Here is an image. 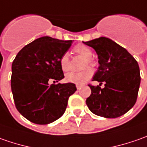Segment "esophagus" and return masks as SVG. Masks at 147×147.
<instances>
[{
	"label": "esophagus",
	"mask_w": 147,
	"mask_h": 147,
	"mask_svg": "<svg viewBox=\"0 0 147 147\" xmlns=\"http://www.w3.org/2000/svg\"><path fill=\"white\" fill-rule=\"evenodd\" d=\"M76 86L77 89H81V87H82V84H76Z\"/></svg>",
	"instance_id": "obj_1"
}]
</instances>
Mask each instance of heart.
I'll list each match as a JSON object with an SVG mask.
<instances>
[{
    "label": "heart",
    "instance_id": "b5f03b06",
    "mask_svg": "<svg viewBox=\"0 0 147 147\" xmlns=\"http://www.w3.org/2000/svg\"><path fill=\"white\" fill-rule=\"evenodd\" d=\"M74 50L79 55L85 58L84 62V67L90 66V67H95L96 66V62L94 58H92L93 56V51L88 46L80 44L75 46ZM60 67L63 70L64 72H67L71 69V64L69 58V54L67 53H63L62 57L60 58ZM93 76V70L90 67H86L84 69L81 71H76V72H71L66 76V80L74 84H83L89 80V79Z\"/></svg>",
    "mask_w": 147,
    "mask_h": 147
}]
</instances>
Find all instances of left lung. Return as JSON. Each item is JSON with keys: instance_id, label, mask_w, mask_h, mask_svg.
I'll return each mask as SVG.
<instances>
[{"instance_id": "1", "label": "left lung", "mask_w": 147, "mask_h": 147, "mask_svg": "<svg viewBox=\"0 0 147 147\" xmlns=\"http://www.w3.org/2000/svg\"><path fill=\"white\" fill-rule=\"evenodd\" d=\"M98 54L99 67L94 80L99 85L89 84L91 94L86 99L94 114L105 118H117L136 103L141 76L139 66L130 53L115 41L100 37L84 42ZM102 82L105 87L100 86Z\"/></svg>"}]
</instances>
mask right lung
Instances as JSON below:
<instances>
[{"mask_svg": "<svg viewBox=\"0 0 147 147\" xmlns=\"http://www.w3.org/2000/svg\"><path fill=\"white\" fill-rule=\"evenodd\" d=\"M71 44L72 40L43 36L24 46L13 61L14 104L18 112L34 124H47L59 119L69 97L76 91L73 83L55 84L64 78L59 61Z\"/></svg>", "mask_w": 147, "mask_h": 147, "instance_id": "right-lung-1", "label": "right lung"}]
</instances>
